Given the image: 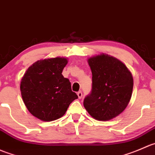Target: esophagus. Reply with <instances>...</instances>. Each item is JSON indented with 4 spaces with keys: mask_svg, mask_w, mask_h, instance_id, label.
Listing matches in <instances>:
<instances>
[{
    "mask_svg": "<svg viewBox=\"0 0 155 155\" xmlns=\"http://www.w3.org/2000/svg\"><path fill=\"white\" fill-rule=\"evenodd\" d=\"M77 94H78V98H79V99H81V98H82V96H83L82 92H81V91L78 92Z\"/></svg>",
    "mask_w": 155,
    "mask_h": 155,
    "instance_id": "1",
    "label": "esophagus"
}]
</instances>
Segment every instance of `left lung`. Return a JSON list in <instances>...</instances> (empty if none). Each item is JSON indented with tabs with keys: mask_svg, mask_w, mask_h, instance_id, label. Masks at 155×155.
Here are the masks:
<instances>
[{
	"mask_svg": "<svg viewBox=\"0 0 155 155\" xmlns=\"http://www.w3.org/2000/svg\"><path fill=\"white\" fill-rule=\"evenodd\" d=\"M92 71V92L84 106L98 120H110L121 114L129 104L133 78L127 67L117 58L100 53L87 59Z\"/></svg>",
	"mask_w": 155,
	"mask_h": 155,
	"instance_id": "obj_1",
	"label": "left lung"
}]
</instances>
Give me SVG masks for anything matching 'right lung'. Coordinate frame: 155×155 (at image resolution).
<instances>
[{"label": "right lung", "mask_w": 155, "mask_h": 155, "mask_svg": "<svg viewBox=\"0 0 155 155\" xmlns=\"http://www.w3.org/2000/svg\"><path fill=\"white\" fill-rule=\"evenodd\" d=\"M65 57L38 60L28 67L21 80L22 100L29 112L43 121L62 117L78 99L71 82L62 74L68 63Z\"/></svg>", "instance_id": "right-lung-1"}]
</instances>
